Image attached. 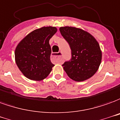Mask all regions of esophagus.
Here are the masks:
<instances>
[{"label":"esophagus","mask_w":120,"mask_h":120,"mask_svg":"<svg viewBox=\"0 0 120 120\" xmlns=\"http://www.w3.org/2000/svg\"><path fill=\"white\" fill-rule=\"evenodd\" d=\"M52 59L54 62H57L59 63H61L63 61V59L62 57V53L61 52H59L58 53H55L52 56Z\"/></svg>","instance_id":"esophagus-1"}]
</instances>
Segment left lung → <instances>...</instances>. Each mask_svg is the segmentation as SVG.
Instances as JSON below:
<instances>
[{"label": "left lung", "instance_id": "obj_1", "mask_svg": "<svg viewBox=\"0 0 120 120\" xmlns=\"http://www.w3.org/2000/svg\"><path fill=\"white\" fill-rule=\"evenodd\" d=\"M72 51V59L63 64L68 76L75 81H83L96 74L101 62L102 52L98 42L90 33L71 26L59 28Z\"/></svg>", "mask_w": 120, "mask_h": 120}]
</instances>
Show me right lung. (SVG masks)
I'll list each match as a JSON object with an SVG mask.
<instances>
[{
    "label": "right lung",
    "instance_id": "add662e5",
    "mask_svg": "<svg viewBox=\"0 0 120 120\" xmlns=\"http://www.w3.org/2000/svg\"><path fill=\"white\" fill-rule=\"evenodd\" d=\"M57 31L56 27L44 26L30 32L19 42L15 51V63L29 79L41 81L50 74L54 64L50 61L49 41Z\"/></svg>",
    "mask_w": 120,
    "mask_h": 120
}]
</instances>
